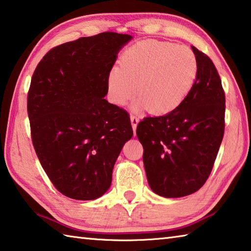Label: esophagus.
I'll return each mask as SVG.
<instances>
[{
    "label": "esophagus",
    "instance_id": "esophagus-1",
    "mask_svg": "<svg viewBox=\"0 0 251 251\" xmlns=\"http://www.w3.org/2000/svg\"><path fill=\"white\" fill-rule=\"evenodd\" d=\"M130 122H131V127H132V130L134 132H136V128H137V125H138V117L135 116V115H130Z\"/></svg>",
    "mask_w": 251,
    "mask_h": 251
}]
</instances>
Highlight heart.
<instances>
[{"label": "heart", "instance_id": "b5f03b06", "mask_svg": "<svg viewBox=\"0 0 251 251\" xmlns=\"http://www.w3.org/2000/svg\"><path fill=\"white\" fill-rule=\"evenodd\" d=\"M198 74L194 52L185 46L145 40L127 49L121 67L110 72L107 86L113 102L125 105L136 93L134 111L166 114L185 101Z\"/></svg>", "mask_w": 251, "mask_h": 251}]
</instances>
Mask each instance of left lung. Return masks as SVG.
<instances>
[{"label": "left lung", "instance_id": "left-lung-1", "mask_svg": "<svg viewBox=\"0 0 251 251\" xmlns=\"http://www.w3.org/2000/svg\"><path fill=\"white\" fill-rule=\"evenodd\" d=\"M198 74L189 95L168 114L146 117L137 126L150 188L179 198L202 187L224 135L225 95L211 58L191 47Z\"/></svg>", "mask_w": 251, "mask_h": 251}]
</instances>
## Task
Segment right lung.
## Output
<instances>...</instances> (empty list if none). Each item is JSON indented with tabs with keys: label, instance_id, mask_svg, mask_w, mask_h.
I'll use <instances>...</instances> for the list:
<instances>
[{
	"label": "right lung",
	"instance_id": "1",
	"mask_svg": "<svg viewBox=\"0 0 251 251\" xmlns=\"http://www.w3.org/2000/svg\"><path fill=\"white\" fill-rule=\"evenodd\" d=\"M131 38L102 32L63 43L34 70L27 98L32 144L54 187L68 198L105 194L132 137L128 113L104 99L117 53Z\"/></svg>",
	"mask_w": 251,
	"mask_h": 251
}]
</instances>
